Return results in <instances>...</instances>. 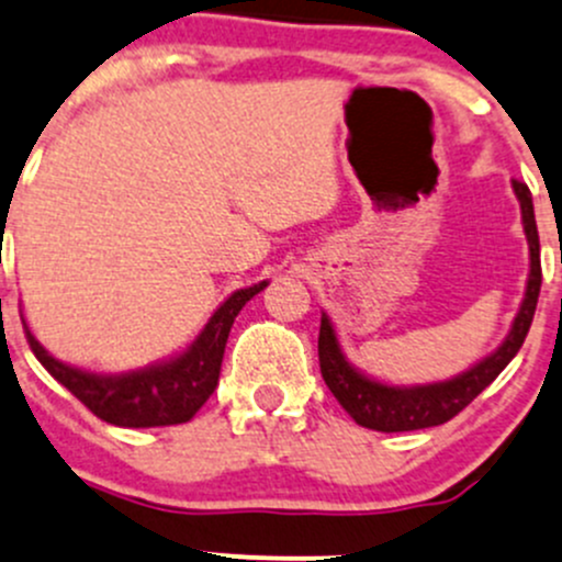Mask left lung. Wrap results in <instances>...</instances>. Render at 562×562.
I'll return each instance as SVG.
<instances>
[{"instance_id": "obj_1", "label": "left lung", "mask_w": 562, "mask_h": 562, "mask_svg": "<svg viewBox=\"0 0 562 562\" xmlns=\"http://www.w3.org/2000/svg\"><path fill=\"white\" fill-rule=\"evenodd\" d=\"M514 191L521 204V224H525L527 246H530V279H527V292L521 300V308L516 314L514 327H510L508 338L497 352L488 355L477 366H472L464 374L453 376L448 382H435V385H415V387H393L382 385V382L369 380L360 371L344 360L341 347H338L336 330H333L330 319L322 314L319 325V369L322 380L330 387L333 396L338 398L344 409L352 415L358 426L374 431H415L429 429V426H440L451 420L453 415L462 413L464 407L486 391L499 371L514 360L525 344L527 330L532 325V314L538 305V292H541V243H538V226L536 213H532V196L530 188L525 182L514 180Z\"/></svg>"}]
</instances>
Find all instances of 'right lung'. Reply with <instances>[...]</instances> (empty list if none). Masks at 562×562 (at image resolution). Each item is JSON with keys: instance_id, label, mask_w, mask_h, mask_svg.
<instances>
[{"instance_id": "obj_1", "label": "right lung", "mask_w": 562, "mask_h": 562, "mask_svg": "<svg viewBox=\"0 0 562 562\" xmlns=\"http://www.w3.org/2000/svg\"><path fill=\"white\" fill-rule=\"evenodd\" d=\"M268 286V281L254 283L248 289H237L204 325L196 341L177 355L175 360L149 366V369L131 371V374H92V371L74 369L59 363L46 352L26 327V341L41 360L43 369L68 387L92 415L125 429H149V426H177L191 420L202 409V404L213 396L218 385L221 360H224L226 338H229L235 316L243 305Z\"/></svg>"}]
</instances>
